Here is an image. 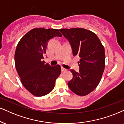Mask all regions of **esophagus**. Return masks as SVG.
Masks as SVG:
<instances>
[{
	"label": "esophagus",
	"instance_id": "34e87169",
	"mask_svg": "<svg viewBox=\"0 0 124 124\" xmlns=\"http://www.w3.org/2000/svg\"><path fill=\"white\" fill-rule=\"evenodd\" d=\"M67 70L65 69V68H63V67H62V72H65V71H66Z\"/></svg>",
	"mask_w": 124,
	"mask_h": 124
}]
</instances>
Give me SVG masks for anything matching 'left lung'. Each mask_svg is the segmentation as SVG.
Wrapping results in <instances>:
<instances>
[{"mask_svg": "<svg viewBox=\"0 0 124 124\" xmlns=\"http://www.w3.org/2000/svg\"><path fill=\"white\" fill-rule=\"evenodd\" d=\"M71 45L74 56L80 57L78 72H71L73 78L68 85L72 92L85 96L95 89L100 82L105 66V48L98 36L83 28L59 29Z\"/></svg>", "mask_w": 124, "mask_h": 124, "instance_id": "left-lung-1", "label": "left lung"}]
</instances>
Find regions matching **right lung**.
I'll return each instance as SVG.
<instances>
[{
	"label": "right lung",
	"instance_id": "right-lung-1",
	"mask_svg": "<svg viewBox=\"0 0 124 124\" xmlns=\"http://www.w3.org/2000/svg\"><path fill=\"white\" fill-rule=\"evenodd\" d=\"M56 36H62L58 29L35 28L23 36L16 46V71L23 85L36 97L51 92L61 74L60 65L50 66L42 60L49 40Z\"/></svg>",
	"mask_w": 124,
	"mask_h": 124
}]
</instances>
